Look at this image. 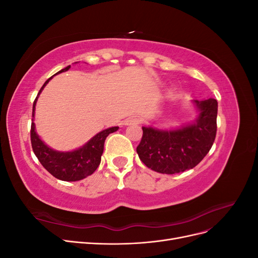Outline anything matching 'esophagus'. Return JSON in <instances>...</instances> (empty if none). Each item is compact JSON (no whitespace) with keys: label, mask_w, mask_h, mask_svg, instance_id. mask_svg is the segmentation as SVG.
Instances as JSON below:
<instances>
[{"label":"esophagus","mask_w":258,"mask_h":258,"mask_svg":"<svg viewBox=\"0 0 258 258\" xmlns=\"http://www.w3.org/2000/svg\"><path fill=\"white\" fill-rule=\"evenodd\" d=\"M140 123V119L137 117H131V118H127L124 120V124H137Z\"/></svg>","instance_id":"obj_1"}]
</instances>
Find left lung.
Returning <instances> with one entry per match:
<instances>
[{
    "mask_svg": "<svg viewBox=\"0 0 258 258\" xmlns=\"http://www.w3.org/2000/svg\"><path fill=\"white\" fill-rule=\"evenodd\" d=\"M194 103L199 114L192 123L173 130L142 127L137 153L147 168L174 174L192 169L206 157L216 136L217 101L210 98Z\"/></svg>",
    "mask_w": 258,
    "mask_h": 258,
    "instance_id": "1",
    "label": "left lung"
}]
</instances>
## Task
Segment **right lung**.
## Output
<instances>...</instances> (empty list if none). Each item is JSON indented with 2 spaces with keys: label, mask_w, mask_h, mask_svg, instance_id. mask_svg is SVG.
Segmentation results:
<instances>
[{
  "label": "right lung",
  "mask_w": 258,
  "mask_h": 258,
  "mask_svg": "<svg viewBox=\"0 0 258 258\" xmlns=\"http://www.w3.org/2000/svg\"><path fill=\"white\" fill-rule=\"evenodd\" d=\"M70 68H71V66H68L67 68L62 69L57 74L68 71ZM50 80L51 77L45 82L40 92L37 93L36 99L34 100L32 111L33 119L32 123H31L30 132L31 144H32L33 152L38 161L42 163V166L47 170L51 175L66 182L80 181V179L91 175L97 170L101 162V156L103 154L104 142L106 137L118 130V127H112L102 130L95 137L91 138L85 145L71 152H58L46 145L36 134L35 124L33 120L37 98Z\"/></svg>",
  "instance_id": "1"
}]
</instances>
